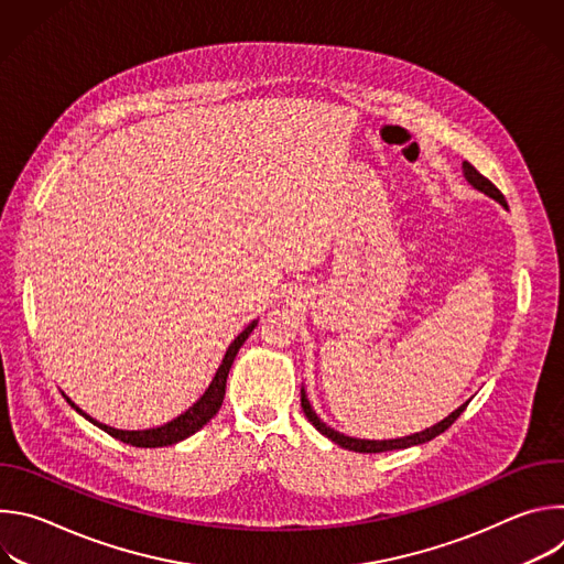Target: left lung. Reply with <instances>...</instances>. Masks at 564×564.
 <instances>
[{"label":"left lung","instance_id":"8db88e82","mask_svg":"<svg viewBox=\"0 0 564 564\" xmlns=\"http://www.w3.org/2000/svg\"><path fill=\"white\" fill-rule=\"evenodd\" d=\"M462 170H464V178L468 181V185H473L477 192L487 194L489 198L498 200L505 209H509V205H507L502 192H500L489 178L481 176L470 163H466V160L462 163ZM466 406H468V401H464V404H462L459 409H455L448 417H444V420L437 422L435 426L424 429V431L413 433V435H406V437H394V440H359V437H350V435H344V433L330 429L324 420H321V417L314 413V409L310 406V399H307V394H305V388H301V409H303L307 422H310L321 435H326L328 440H333V442L339 444L341 448H348V451H355V453H383V451L411 448V446H417V444H426V442H431L433 437H437L440 433H444V431L464 413Z\"/></svg>","mask_w":564,"mask_h":564}]
</instances>
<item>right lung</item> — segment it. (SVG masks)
Segmentation results:
<instances>
[{"label": "right lung", "instance_id": "right-lung-1", "mask_svg": "<svg viewBox=\"0 0 564 564\" xmlns=\"http://www.w3.org/2000/svg\"><path fill=\"white\" fill-rule=\"evenodd\" d=\"M259 318H254L252 324L240 333L231 344L229 348L225 350V357L212 379V383L207 386V390L200 394V399L196 401V404H192L183 415H178L176 420L163 424V426H155V429H147V431H120V429H111L107 424H100L98 420L89 417L85 411H79L73 401L66 397V401L70 404V409H75L79 415H83L85 420H89L94 426L102 429L105 433H109L111 437L124 442V444H131V446H140V448H158V446H172V444H178L183 440H187L189 435L198 433L216 413L218 409L223 406V397H225V383H227V375H229V368L240 350V346L246 344V339L250 337V333L257 328Z\"/></svg>", "mask_w": 564, "mask_h": 564}]
</instances>
